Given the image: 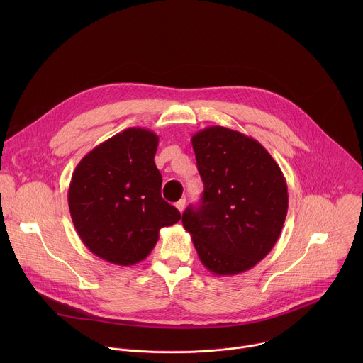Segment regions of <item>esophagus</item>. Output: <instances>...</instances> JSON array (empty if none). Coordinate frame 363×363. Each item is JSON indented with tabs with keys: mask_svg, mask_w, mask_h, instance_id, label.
<instances>
[{
	"mask_svg": "<svg viewBox=\"0 0 363 363\" xmlns=\"http://www.w3.org/2000/svg\"><path fill=\"white\" fill-rule=\"evenodd\" d=\"M185 202H186L185 198H181V199L175 203V206H177L179 213H184V210H185Z\"/></svg>",
	"mask_w": 363,
	"mask_h": 363,
	"instance_id": "esophagus-1",
	"label": "esophagus"
}]
</instances>
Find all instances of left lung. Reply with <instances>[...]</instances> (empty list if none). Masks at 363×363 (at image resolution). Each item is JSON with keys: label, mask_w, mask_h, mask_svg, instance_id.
<instances>
[{"label": "left lung", "mask_w": 363, "mask_h": 363, "mask_svg": "<svg viewBox=\"0 0 363 363\" xmlns=\"http://www.w3.org/2000/svg\"><path fill=\"white\" fill-rule=\"evenodd\" d=\"M192 147L203 192L182 214L201 263L217 276L252 269L277 242L287 216L286 178L267 149L251 136L210 126Z\"/></svg>", "instance_id": "obj_1"}]
</instances>
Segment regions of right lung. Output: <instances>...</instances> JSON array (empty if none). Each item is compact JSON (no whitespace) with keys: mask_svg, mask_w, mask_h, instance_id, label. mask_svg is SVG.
I'll return each instance as SVG.
<instances>
[{"mask_svg":"<svg viewBox=\"0 0 363 363\" xmlns=\"http://www.w3.org/2000/svg\"><path fill=\"white\" fill-rule=\"evenodd\" d=\"M160 138L129 128L91 149L76 167L69 210L83 244L112 264L133 266L150 254L160 230L181 220L161 195L155 165Z\"/></svg>","mask_w":363,"mask_h":363,"instance_id":"1","label":"right lung"}]
</instances>
